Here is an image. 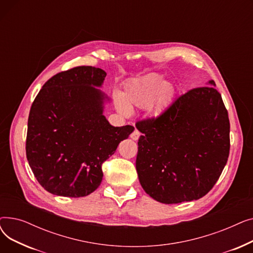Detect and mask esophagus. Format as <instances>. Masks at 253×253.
Segmentation results:
<instances>
[{"instance_id": "esophagus-1", "label": "esophagus", "mask_w": 253, "mask_h": 253, "mask_svg": "<svg viewBox=\"0 0 253 253\" xmlns=\"http://www.w3.org/2000/svg\"><path fill=\"white\" fill-rule=\"evenodd\" d=\"M139 136H140V132L138 130H136V129L133 132H132L131 135H130V137L133 139V140H137L139 138Z\"/></svg>"}]
</instances>
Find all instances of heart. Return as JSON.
I'll use <instances>...</instances> for the list:
<instances>
[{
    "mask_svg": "<svg viewBox=\"0 0 253 253\" xmlns=\"http://www.w3.org/2000/svg\"><path fill=\"white\" fill-rule=\"evenodd\" d=\"M175 94L174 85L165 82L161 76L145 75L132 80L121 95L116 96V108L123 115H129L130 109H148L151 117L158 118L168 109Z\"/></svg>",
    "mask_w": 253,
    "mask_h": 253,
    "instance_id": "obj_1",
    "label": "heart"
}]
</instances>
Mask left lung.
Segmentation results:
<instances>
[{
  "label": "left lung",
  "mask_w": 253,
  "mask_h": 253,
  "mask_svg": "<svg viewBox=\"0 0 253 253\" xmlns=\"http://www.w3.org/2000/svg\"><path fill=\"white\" fill-rule=\"evenodd\" d=\"M136 171L142 189L164 204L205 196L230 152V121L213 80L178 97L157 119L138 122Z\"/></svg>",
  "instance_id": "obj_1"
}]
</instances>
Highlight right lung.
I'll use <instances>...</instances> for the list:
<instances>
[{"label": "right lung", "mask_w": 253, "mask_h": 253, "mask_svg": "<svg viewBox=\"0 0 253 253\" xmlns=\"http://www.w3.org/2000/svg\"><path fill=\"white\" fill-rule=\"evenodd\" d=\"M106 73L78 66L45 83L31 108L26 158L35 177L49 193L80 198L102 180V163L134 127H115L103 115L110 97L100 89Z\"/></svg>", "instance_id": "add662e5"}]
</instances>
